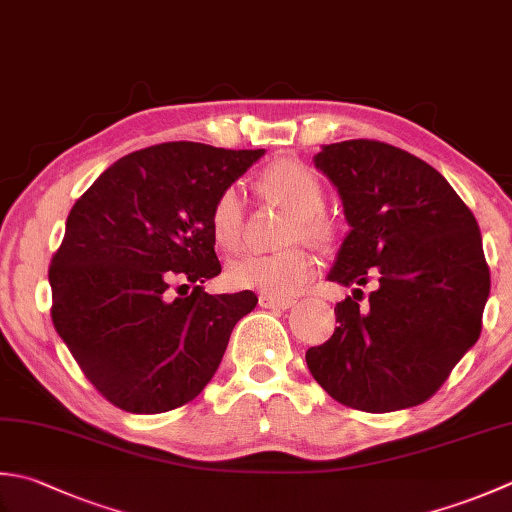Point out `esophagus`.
Masks as SVG:
<instances>
[{
    "label": "esophagus",
    "instance_id": "34e87169",
    "mask_svg": "<svg viewBox=\"0 0 512 512\" xmlns=\"http://www.w3.org/2000/svg\"><path fill=\"white\" fill-rule=\"evenodd\" d=\"M295 304V299L290 297H270V295H259V306L262 308H279L286 310Z\"/></svg>",
    "mask_w": 512,
    "mask_h": 512
}]
</instances>
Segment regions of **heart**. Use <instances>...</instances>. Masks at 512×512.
I'll return each instance as SVG.
<instances>
[{
  "label": "heart",
  "instance_id": "obj_1",
  "mask_svg": "<svg viewBox=\"0 0 512 512\" xmlns=\"http://www.w3.org/2000/svg\"><path fill=\"white\" fill-rule=\"evenodd\" d=\"M257 186L268 199H275L293 213L286 233L288 244L297 239L324 244L333 237V222L322 213L326 206L324 182L308 166L295 159H277L264 168ZM244 215V199L239 190L235 186L219 190L208 210V226L210 235L224 250H235L242 244ZM315 273V257L306 248L293 246L270 255H242L230 262L228 282L270 297H290L297 295Z\"/></svg>",
  "mask_w": 512,
  "mask_h": 512
}]
</instances>
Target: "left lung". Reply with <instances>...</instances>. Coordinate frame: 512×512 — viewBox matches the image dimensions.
<instances>
[{
    "instance_id": "1",
    "label": "left lung",
    "mask_w": 512,
    "mask_h": 512,
    "mask_svg": "<svg viewBox=\"0 0 512 512\" xmlns=\"http://www.w3.org/2000/svg\"><path fill=\"white\" fill-rule=\"evenodd\" d=\"M315 166L350 224L328 279L357 288L335 306L333 337L306 350L310 375L364 413L424 404L482 333L490 270L477 219L433 166L377 139L324 146ZM362 285L374 286L368 300Z\"/></svg>"
}]
</instances>
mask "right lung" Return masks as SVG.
<instances>
[{"label":"right lung","instance_id":"add662e5","mask_svg":"<svg viewBox=\"0 0 512 512\" xmlns=\"http://www.w3.org/2000/svg\"><path fill=\"white\" fill-rule=\"evenodd\" d=\"M264 150L168 142L106 168L77 199L50 259L55 330L95 390L135 415L202 393L253 290L208 295L222 273L208 210ZM179 283L185 295L173 298ZM193 287L190 294L187 288Z\"/></svg>","mask_w":512,"mask_h":512}]
</instances>
